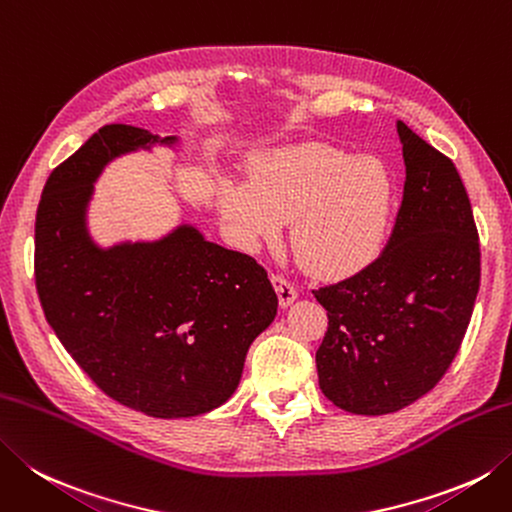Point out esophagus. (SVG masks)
<instances>
[{
    "label": "esophagus",
    "instance_id": "34e87169",
    "mask_svg": "<svg viewBox=\"0 0 512 512\" xmlns=\"http://www.w3.org/2000/svg\"><path fill=\"white\" fill-rule=\"evenodd\" d=\"M270 282H273V286H275V290H277V297H279V304H282L284 308L286 306H290L297 299V290H295V286L288 282L286 277H282V275H270Z\"/></svg>",
    "mask_w": 512,
    "mask_h": 512
}]
</instances>
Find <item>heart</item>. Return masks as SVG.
<instances>
[{
  "label": "heart",
  "mask_w": 512,
  "mask_h": 512,
  "mask_svg": "<svg viewBox=\"0 0 512 512\" xmlns=\"http://www.w3.org/2000/svg\"><path fill=\"white\" fill-rule=\"evenodd\" d=\"M395 182L377 157L324 144L273 148L250 182L224 179L219 210L235 242H275L290 219V244L317 275H346L373 262L390 226Z\"/></svg>",
  "instance_id": "heart-1"
}]
</instances>
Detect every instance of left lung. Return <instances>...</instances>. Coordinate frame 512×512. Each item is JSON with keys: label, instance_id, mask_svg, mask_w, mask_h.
Instances as JSON below:
<instances>
[{"label": "left lung", "instance_id": "8db88e82", "mask_svg": "<svg viewBox=\"0 0 512 512\" xmlns=\"http://www.w3.org/2000/svg\"><path fill=\"white\" fill-rule=\"evenodd\" d=\"M406 182L393 235L357 275L313 290L328 313L315 362L346 413H397L453 364L479 290V237L455 164L397 122Z\"/></svg>", "mask_w": 512, "mask_h": 512}]
</instances>
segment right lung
Wrapping results in <instances>:
<instances>
[{
    "label": "right lung",
    "instance_id": "add662e5",
    "mask_svg": "<svg viewBox=\"0 0 512 512\" xmlns=\"http://www.w3.org/2000/svg\"><path fill=\"white\" fill-rule=\"evenodd\" d=\"M179 137L110 124L50 173L35 219V284L46 322L115 402L177 419L228 402L277 295L253 257L179 224L153 242L99 246L88 206L104 168Z\"/></svg>",
    "mask_w": 512,
    "mask_h": 512
}]
</instances>
